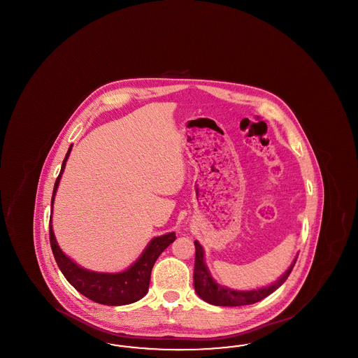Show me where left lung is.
Instances as JSON below:
<instances>
[{"mask_svg":"<svg viewBox=\"0 0 358 358\" xmlns=\"http://www.w3.org/2000/svg\"><path fill=\"white\" fill-rule=\"evenodd\" d=\"M196 247V257H194V273H193V280H194V289L200 298H203L205 302L215 305V306H245L252 305L270 294L279 289L286 279L289 278V273L292 271L296 257L289 266V270L283 273L273 285L263 287V289H251V291H235V289H225L220 285H217L209 275L204 263V250L199 244V241H194Z\"/></svg>","mask_w":358,"mask_h":358,"instance_id":"1","label":"left lung"}]
</instances>
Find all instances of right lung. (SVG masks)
Listing matches in <instances>:
<instances>
[{
    "instance_id": "right-lung-1",
    "label": "right lung",
    "mask_w": 358,
    "mask_h": 358,
    "mask_svg": "<svg viewBox=\"0 0 358 358\" xmlns=\"http://www.w3.org/2000/svg\"><path fill=\"white\" fill-rule=\"evenodd\" d=\"M71 148L72 145L69 146V152L66 154V158L62 165V171L59 173L55 182L53 193H52L51 208L56 190L59 187L62 173L64 171L66 162L69 159ZM51 222L50 220V241H51L52 252L60 271L80 294H83L88 299L96 303L107 305V306L129 305L143 298L149 289L150 275H152V268L155 260L162 254V251L176 240L174 232L166 234L159 238H154L136 263L123 273H92L79 267L76 263H73L69 257L62 252L53 235Z\"/></svg>"
}]
</instances>
